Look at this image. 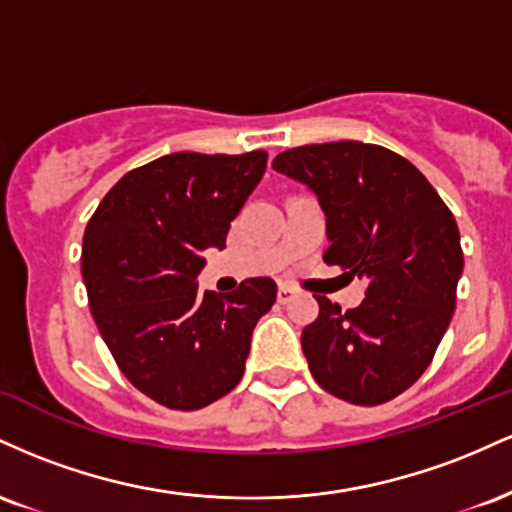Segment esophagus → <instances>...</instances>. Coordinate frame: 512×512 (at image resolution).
<instances>
[{
	"mask_svg": "<svg viewBox=\"0 0 512 512\" xmlns=\"http://www.w3.org/2000/svg\"><path fill=\"white\" fill-rule=\"evenodd\" d=\"M293 296H296V291H293L291 286H284V284H281V286H279V291H276V298H279V303H289Z\"/></svg>",
	"mask_w": 512,
	"mask_h": 512,
	"instance_id": "34e87169",
	"label": "esophagus"
}]
</instances>
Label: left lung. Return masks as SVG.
Returning a JSON list of instances; mask_svg holds the SVG:
<instances>
[{
    "label": "left lung",
    "mask_w": 512,
    "mask_h": 512,
    "mask_svg": "<svg viewBox=\"0 0 512 512\" xmlns=\"http://www.w3.org/2000/svg\"><path fill=\"white\" fill-rule=\"evenodd\" d=\"M272 168L303 182L325 211L322 260L366 281V298L346 313L315 296L320 315L301 334L310 373L344 402H390L421 378L450 325L464 267L455 216L407 158L383 146H298Z\"/></svg>",
    "instance_id": "obj_1"
}]
</instances>
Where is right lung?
I'll return each instance as SVG.
<instances>
[{
	"label": "right lung",
	"mask_w": 512,
	"mask_h": 512,
	"mask_svg": "<svg viewBox=\"0 0 512 512\" xmlns=\"http://www.w3.org/2000/svg\"><path fill=\"white\" fill-rule=\"evenodd\" d=\"M267 168L264 151H178L129 170L88 221V305L125 378L168 409L216 402L243 378L276 284L257 276L228 296L199 293L204 250L226 233Z\"/></svg>",
	"instance_id": "add662e5"
}]
</instances>
